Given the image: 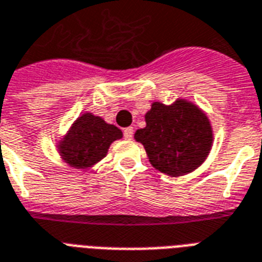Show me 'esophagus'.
Returning <instances> with one entry per match:
<instances>
[{
    "instance_id": "obj_1",
    "label": "esophagus",
    "mask_w": 262,
    "mask_h": 262,
    "mask_svg": "<svg viewBox=\"0 0 262 262\" xmlns=\"http://www.w3.org/2000/svg\"><path fill=\"white\" fill-rule=\"evenodd\" d=\"M133 127L132 126H129V127H126V129H123V136H125V139H127V140H130L132 137H133Z\"/></svg>"
}]
</instances>
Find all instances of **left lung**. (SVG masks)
I'll return each instance as SVG.
<instances>
[{
  "instance_id": "left-lung-1",
  "label": "left lung",
  "mask_w": 262,
  "mask_h": 262,
  "mask_svg": "<svg viewBox=\"0 0 262 262\" xmlns=\"http://www.w3.org/2000/svg\"><path fill=\"white\" fill-rule=\"evenodd\" d=\"M145 127L135 140L145 148L149 163L163 174L181 177L205 162L213 143L207 114L186 99L172 104L154 102L145 114Z\"/></svg>"
}]
</instances>
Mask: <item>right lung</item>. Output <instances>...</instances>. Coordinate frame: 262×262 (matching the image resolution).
Masks as SVG:
<instances>
[{
  "instance_id": "obj_1",
  "label": "right lung",
  "mask_w": 262,
  "mask_h": 262,
  "mask_svg": "<svg viewBox=\"0 0 262 262\" xmlns=\"http://www.w3.org/2000/svg\"><path fill=\"white\" fill-rule=\"evenodd\" d=\"M119 139H122L121 129L107 123L102 117L84 113L72 123L57 147L65 163L77 170H88L100 162L111 143Z\"/></svg>"
}]
</instances>
